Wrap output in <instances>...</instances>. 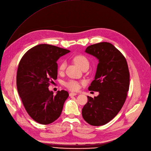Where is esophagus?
Wrapping results in <instances>:
<instances>
[{
  "label": "esophagus",
  "mask_w": 151,
  "mask_h": 151,
  "mask_svg": "<svg viewBox=\"0 0 151 151\" xmlns=\"http://www.w3.org/2000/svg\"><path fill=\"white\" fill-rule=\"evenodd\" d=\"M77 95V93H74V92H71V93H69V96H75V95Z\"/></svg>",
  "instance_id": "1"
}]
</instances>
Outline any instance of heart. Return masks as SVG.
Listing matches in <instances>:
<instances>
[{
	"label": "heart",
	"instance_id": "heart-1",
	"mask_svg": "<svg viewBox=\"0 0 151 151\" xmlns=\"http://www.w3.org/2000/svg\"><path fill=\"white\" fill-rule=\"evenodd\" d=\"M73 61L80 67L82 68L83 67L89 66L88 59L83 55H77L73 58ZM65 62L62 61L59 65V72H63L65 68ZM64 86L68 89L71 90H76L79 88V84L74 80H69L68 81L64 83Z\"/></svg>",
	"mask_w": 151,
	"mask_h": 151
}]
</instances>
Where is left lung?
Returning a JSON list of instances; mask_svg holds the SVG:
<instances>
[{
    "label": "left lung",
    "instance_id": "obj_1",
    "mask_svg": "<svg viewBox=\"0 0 151 151\" xmlns=\"http://www.w3.org/2000/svg\"><path fill=\"white\" fill-rule=\"evenodd\" d=\"M85 52L98 59L95 79L89 90L99 92L82 109V115L89 124L98 126L109 123L122 109L129 87V72L123 54L109 42L87 47Z\"/></svg>",
    "mask_w": 151,
    "mask_h": 151
}]
</instances>
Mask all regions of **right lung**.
<instances>
[{
    "instance_id": "obj_1",
    "label": "right lung",
    "mask_w": 151,
    "mask_h": 151,
    "mask_svg": "<svg viewBox=\"0 0 151 151\" xmlns=\"http://www.w3.org/2000/svg\"><path fill=\"white\" fill-rule=\"evenodd\" d=\"M70 52L52 45L39 44L29 49L20 61L17 91L26 111L38 123L50 124L61 114L68 93L63 90L54 95L48 87L57 79L58 59Z\"/></svg>"
}]
</instances>
